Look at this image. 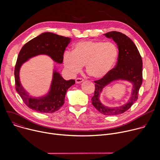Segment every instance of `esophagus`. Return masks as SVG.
<instances>
[{
  "label": "esophagus",
  "instance_id": "34e87169",
  "mask_svg": "<svg viewBox=\"0 0 160 160\" xmlns=\"http://www.w3.org/2000/svg\"><path fill=\"white\" fill-rule=\"evenodd\" d=\"M83 81V79L82 78H77L76 79V83H80Z\"/></svg>",
  "mask_w": 160,
  "mask_h": 160
}]
</instances>
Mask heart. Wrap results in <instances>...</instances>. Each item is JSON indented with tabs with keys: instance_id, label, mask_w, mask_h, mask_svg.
I'll use <instances>...</instances> for the list:
<instances>
[{
	"instance_id": "b5f03b06",
	"label": "heart",
	"mask_w": 160,
	"mask_h": 160,
	"mask_svg": "<svg viewBox=\"0 0 160 160\" xmlns=\"http://www.w3.org/2000/svg\"><path fill=\"white\" fill-rule=\"evenodd\" d=\"M118 54V48L112 42L82 40L73 45L72 52L64 53L63 64L72 75L79 73L85 65L86 72L89 75L101 78L115 66Z\"/></svg>"
}]
</instances>
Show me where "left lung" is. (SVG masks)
Masks as SVG:
<instances>
[{
  "mask_svg": "<svg viewBox=\"0 0 160 160\" xmlns=\"http://www.w3.org/2000/svg\"><path fill=\"white\" fill-rule=\"evenodd\" d=\"M111 38L118 45V57L115 68L102 78L94 81V95L91 99L93 106L105 115H117L127 111L138 100L139 88L142 83V60L141 56L133 41L119 32H110L104 34ZM125 79L133 84L132 96L123 106L110 108L102 105L99 101L102 89L110 82L116 79Z\"/></svg>",
  "mask_w": 160,
  "mask_h": 160,
  "instance_id": "8db88e82",
  "label": "left lung"
}]
</instances>
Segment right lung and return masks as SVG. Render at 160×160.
Instances as JSON below:
<instances>
[{
  "instance_id": "obj_1",
  "label": "right lung",
  "mask_w": 160,
  "mask_h": 160,
  "mask_svg": "<svg viewBox=\"0 0 160 160\" xmlns=\"http://www.w3.org/2000/svg\"><path fill=\"white\" fill-rule=\"evenodd\" d=\"M68 37L45 32L32 39L21 48L14 68L15 88L22 101L30 109L39 112H54L64 104L67 90L75 83V80H65L59 73L54 72L51 88L49 94L40 98H32L22 87L19 72L22 64L28 59L39 55L47 54L54 61L62 63L66 48L70 42Z\"/></svg>"
}]
</instances>
